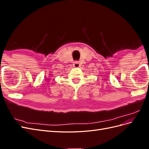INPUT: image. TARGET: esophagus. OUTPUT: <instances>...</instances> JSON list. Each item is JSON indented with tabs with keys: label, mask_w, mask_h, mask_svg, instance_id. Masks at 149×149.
I'll return each instance as SVG.
<instances>
[{
	"label": "esophagus",
	"mask_w": 149,
	"mask_h": 149,
	"mask_svg": "<svg viewBox=\"0 0 149 149\" xmlns=\"http://www.w3.org/2000/svg\"><path fill=\"white\" fill-rule=\"evenodd\" d=\"M79 66H80V65H79L78 61H75V62H74V64H73V66H74V67L78 68V67H79Z\"/></svg>",
	"instance_id": "1"
}]
</instances>
